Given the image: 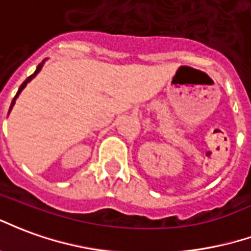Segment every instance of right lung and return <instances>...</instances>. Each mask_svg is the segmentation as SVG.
<instances>
[{
    "label": "right lung",
    "instance_id": "add662e5",
    "mask_svg": "<svg viewBox=\"0 0 251 251\" xmlns=\"http://www.w3.org/2000/svg\"><path fill=\"white\" fill-rule=\"evenodd\" d=\"M43 65H44V61H43V63H41V64H40V65H38L37 69H36V72L33 73V75H30V76H29V77L26 78V80H25V81H24L23 84H21V87L18 88V92H17V95H16V96H14V99H13L12 104H10V108H9V112H10V109H12L13 105H14V103H16V99H17V96H18V95H20V92H21V91H23L24 88L26 87V84H28L29 81H30V80H32L33 77H36V76H37V73L40 72V71H41V68H43Z\"/></svg>",
    "mask_w": 251,
    "mask_h": 251
}]
</instances>
